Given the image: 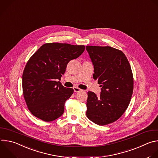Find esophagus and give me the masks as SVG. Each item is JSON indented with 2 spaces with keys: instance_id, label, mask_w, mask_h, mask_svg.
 Returning <instances> with one entry per match:
<instances>
[{
  "instance_id": "34e87169",
  "label": "esophagus",
  "mask_w": 158,
  "mask_h": 158,
  "mask_svg": "<svg viewBox=\"0 0 158 158\" xmlns=\"http://www.w3.org/2000/svg\"><path fill=\"white\" fill-rule=\"evenodd\" d=\"M73 89H74V92H79L82 91V90H81V89H79V88L77 87H73Z\"/></svg>"
}]
</instances>
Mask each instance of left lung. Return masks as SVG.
Masks as SVG:
<instances>
[{"mask_svg": "<svg viewBox=\"0 0 158 158\" xmlns=\"http://www.w3.org/2000/svg\"><path fill=\"white\" fill-rule=\"evenodd\" d=\"M94 64L93 78L100 84L97 97L88 92L86 115L98 125L113 123L124 114L132 96L133 76L123 52L111 46H87Z\"/></svg>", "mask_w": 158, "mask_h": 158, "instance_id": "left-lung-1", "label": "left lung"}]
</instances>
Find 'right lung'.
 Masks as SVG:
<instances>
[{
	"instance_id": "right-lung-1",
	"label": "right lung",
	"mask_w": 158,
	"mask_h": 158,
	"mask_svg": "<svg viewBox=\"0 0 158 158\" xmlns=\"http://www.w3.org/2000/svg\"><path fill=\"white\" fill-rule=\"evenodd\" d=\"M84 49V45L49 43L43 44L31 56L23 73L22 89L33 115L51 122L63 115L65 102L74 90L57 81L61 80L68 63L77 58Z\"/></svg>"
}]
</instances>
